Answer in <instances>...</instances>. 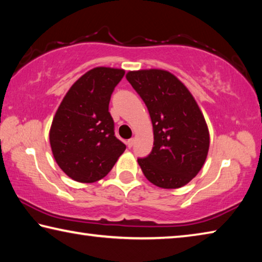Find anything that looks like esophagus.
I'll return each instance as SVG.
<instances>
[{
    "instance_id": "34e87169",
    "label": "esophagus",
    "mask_w": 262,
    "mask_h": 262,
    "mask_svg": "<svg viewBox=\"0 0 262 262\" xmlns=\"http://www.w3.org/2000/svg\"><path fill=\"white\" fill-rule=\"evenodd\" d=\"M134 142H135V140L134 139H129L127 141V147L128 148H132L133 145H134Z\"/></svg>"
}]
</instances>
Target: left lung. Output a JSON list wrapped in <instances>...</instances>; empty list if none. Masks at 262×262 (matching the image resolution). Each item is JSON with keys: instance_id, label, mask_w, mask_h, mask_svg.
Wrapping results in <instances>:
<instances>
[{"instance_id": "1", "label": "left lung", "mask_w": 262, "mask_h": 262, "mask_svg": "<svg viewBox=\"0 0 262 262\" xmlns=\"http://www.w3.org/2000/svg\"><path fill=\"white\" fill-rule=\"evenodd\" d=\"M126 78L144 101L154 127L151 152L137 158L142 172L158 187H183L201 170L209 149V132L196 101L166 70L129 72Z\"/></svg>"}]
</instances>
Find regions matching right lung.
<instances>
[{"label": "right lung", "mask_w": 262, "mask_h": 262, "mask_svg": "<svg viewBox=\"0 0 262 262\" xmlns=\"http://www.w3.org/2000/svg\"><path fill=\"white\" fill-rule=\"evenodd\" d=\"M123 75L122 69L89 70L69 89L53 119V156L61 170L79 183L104 178L125 151L108 112L111 96Z\"/></svg>", "instance_id": "1"}]
</instances>
